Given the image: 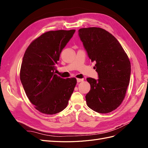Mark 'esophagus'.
<instances>
[{"instance_id": "esophagus-1", "label": "esophagus", "mask_w": 148, "mask_h": 148, "mask_svg": "<svg viewBox=\"0 0 148 148\" xmlns=\"http://www.w3.org/2000/svg\"><path fill=\"white\" fill-rule=\"evenodd\" d=\"M77 82L78 83H79V82H83V79H79V78H77Z\"/></svg>"}]
</instances>
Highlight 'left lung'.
Masks as SVG:
<instances>
[{"mask_svg":"<svg viewBox=\"0 0 148 148\" xmlns=\"http://www.w3.org/2000/svg\"><path fill=\"white\" fill-rule=\"evenodd\" d=\"M78 35L95 69L97 79L88 78L91 89L86 95L89 108L106 114L122 102L130 83L131 64L128 56L114 36L96 27L81 28Z\"/></svg>","mask_w":148,"mask_h":148,"instance_id":"8db88e82","label":"left lung"}]
</instances>
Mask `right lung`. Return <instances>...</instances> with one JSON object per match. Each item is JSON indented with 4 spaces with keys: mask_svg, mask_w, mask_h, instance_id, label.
<instances>
[{
    "mask_svg": "<svg viewBox=\"0 0 148 148\" xmlns=\"http://www.w3.org/2000/svg\"><path fill=\"white\" fill-rule=\"evenodd\" d=\"M75 29L50 31L26 49L20 69V80L29 100L40 112L53 115L66 108L77 79L55 74L62 51Z\"/></svg>",
    "mask_w": 148,
    "mask_h": 148,
    "instance_id": "add662e5",
    "label": "right lung"
}]
</instances>
